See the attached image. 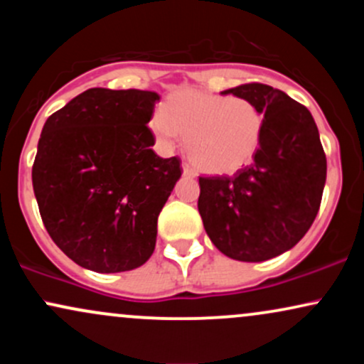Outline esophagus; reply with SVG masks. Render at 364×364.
I'll return each mask as SVG.
<instances>
[{"instance_id": "esophagus-1", "label": "esophagus", "mask_w": 364, "mask_h": 364, "mask_svg": "<svg viewBox=\"0 0 364 364\" xmlns=\"http://www.w3.org/2000/svg\"><path fill=\"white\" fill-rule=\"evenodd\" d=\"M183 176H186V178H195V171L191 169L188 164H183Z\"/></svg>"}]
</instances>
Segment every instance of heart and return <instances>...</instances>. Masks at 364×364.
I'll list each match as a JSON object with an SVG mask.
<instances>
[{
    "mask_svg": "<svg viewBox=\"0 0 364 364\" xmlns=\"http://www.w3.org/2000/svg\"><path fill=\"white\" fill-rule=\"evenodd\" d=\"M265 114L250 99L183 89L166 101L164 112L150 119V129L164 144L186 139L195 168L225 176L246 168L260 149Z\"/></svg>",
    "mask_w": 364,
    "mask_h": 364,
    "instance_id": "1",
    "label": "heart"
}]
</instances>
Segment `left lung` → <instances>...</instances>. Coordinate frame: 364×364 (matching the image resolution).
Segmentation results:
<instances>
[{
	"label": "left lung",
	"mask_w": 364,
	"mask_h": 364,
	"mask_svg": "<svg viewBox=\"0 0 364 364\" xmlns=\"http://www.w3.org/2000/svg\"><path fill=\"white\" fill-rule=\"evenodd\" d=\"M250 99L265 114L252 166L232 178H200L198 212L215 248L240 262H263L298 243L318 214L327 159L306 107L282 90L245 83L220 92Z\"/></svg>",
	"instance_id": "left-lung-1"
}]
</instances>
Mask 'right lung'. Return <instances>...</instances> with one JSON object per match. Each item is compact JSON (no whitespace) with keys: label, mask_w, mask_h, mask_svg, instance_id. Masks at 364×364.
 I'll return each instance as SVG.
<instances>
[{"label":"right lung","mask_w":364,"mask_h":364,"mask_svg":"<svg viewBox=\"0 0 364 364\" xmlns=\"http://www.w3.org/2000/svg\"><path fill=\"white\" fill-rule=\"evenodd\" d=\"M150 90L89 89L46 121L32 166L41 217L58 248L83 269L127 272L154 253L157 217L181 178L147 123Z\"/></svg>","instance_id":"add662e5"}]
</instances>
